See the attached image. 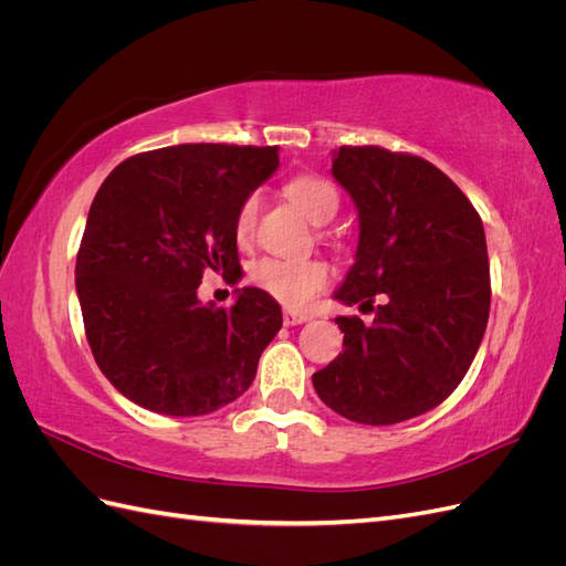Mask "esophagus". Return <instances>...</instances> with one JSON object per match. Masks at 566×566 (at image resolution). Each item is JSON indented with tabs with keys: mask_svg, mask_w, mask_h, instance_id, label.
<instances>
[{
	"mask_svg": "<svg viewBox=\"0 0 566 566\" xmlns=\"http://www.w3.org/2000/svg\"><path fill=\"white\" fill-rule=\"evenodd\" d=\"M304 321H310V316H306V314H295V312H283V323L285 325H300Z\"/></svg>",
	"mask_w": 566,
	"mask_h": 566,
	"instance_id": "esophagus-1",
	"label": "esophagus"
}]
</instances>
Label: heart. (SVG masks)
<instances>
[{"instance_id":"b5f03b06","label":"heart","mask_w":566,"mask_h":566,"mask_svg":"<svg viewBox=\"0 0 566 566\" xmlns=\"http://www.w3.org/2000/svg\"><path fill=\"white\" fill-rule=\"evenodd\" d=\"M285 196L314 224H328L339 208V196L333 184L316 175H297L290 179L285 184ZM256 210H260V198L254 193L248 196L241 208H238L235 233L241 238L252 233ZM328 266L318 260H279V256H266V260L256 262L252 269V281L273 300H279L287 310L295 312L306 310L321 290L328 285Z\"/></svg>"}]
</instances>
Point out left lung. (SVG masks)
Instances as JSON below:
<instances>
[{
    "label": "left lung",
    "instance_id": "obj_1",
    "mask_svg": "<svg viewBox=\"0 0 566 566\" xmlns=\"http://www.w3.org/2000/svg\"><path fill=\"white\" fill-rule=\"evenodd\" d=\"M333 177L358 212L356 262L335 300L375 316L335 318L345 349L314 373V389L347 420L403 422L447 399L482 345L491 306L482 217L410 153L342 146Z\"/></svg>",
    "mask_w": 566,
    "mask_h": 566
}]
</instances>
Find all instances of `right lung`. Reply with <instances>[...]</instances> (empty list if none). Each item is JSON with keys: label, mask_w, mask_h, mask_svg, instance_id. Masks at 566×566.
Instances as JSON below:
<instances>
[{"label": "right lung", "mask_w": 566, "mask_h": 566, "mask_svg": "<svg viewBox=\"0 0 566 566\" xmlns=\"http://www.w3.org/2000/svg\"><path fill=\"white\" fill-rule=\"evenodd\" d=\"M279 167L276 146L181 144L119 163L77 252L84 333L108 382L153 413L205 416L252 385L283 325L260 287L202 304L205 271L241 276L235 214Z\"/></svg>", "instance_id": "obj_1"}]
</instances>
